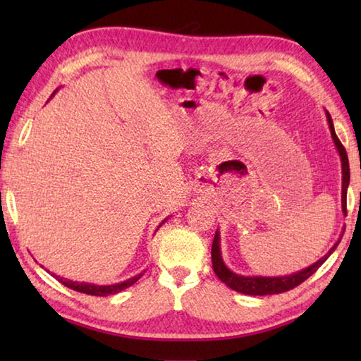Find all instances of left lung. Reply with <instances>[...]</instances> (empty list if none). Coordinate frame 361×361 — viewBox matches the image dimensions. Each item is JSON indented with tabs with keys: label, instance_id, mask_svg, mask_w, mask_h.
Here are the masks:
<instances>
[{
	"label": "left lung",
	"instance_id": "obj_1",
	"mask_svg": "<svg viewBox=\"0 0 361 361\" xmlns=\"http://www.w3.org/2000/svg\"><path fill=\"white\" fill-rule=\"evenodd\" d=\"M326 114V121H328V127L329 132H331V138L333 143L336 146V151L341 157V169H342V189H341V205H342V213L345 215V199H347V188H349V181H350V170H349V157H347V152L344 149V146L339 142L338 135L334 132V126L331 121V116H329L328 111ZM342 237V235H341ZM341 237L338 242L328 250V253L322 256L320 259H317L314 264H310L307 267L301 269V271H296L293 274H288V276H274V277H266V276H242V274H235L234 271L226 266V262L223 259L221 255V237H219V231L215 232V239H213L212 243V264H213V271L218 276V279L221 280L223 283H226L234 291L243 293V295H250V296H266V295H279V293H285L288 290H293L295 286L299 283H302L305 279H309L312 274L319 269L323 262H325L329 255H331L336 247L339 245Z\"/></svg>",
	"mask_w": 361,
	"mask_h": 361
}]
</instances>
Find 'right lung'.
<instances>
[{
  "label": "right lung",
  "instance_id": "obj_1",
  "mask_svg": "<svg viewBox=\"0 0 361 361\" xmlns=\"http://www.w3.org/2000/svg\"><path fill=\"white\" fill-rule=\"evenodd\" d=\"M59 90V89H57ZM56 90V92H57ZM54 92V94H56ZM54 94H52V97H54ZM169 219V216L164 219V221L157 226V229L161 228V226L166 223ZM156 229V231H157ZM42 267V266H41ZM49 272V271H47ZM145 272V271H143ZM143 272H140V274H137L135 277H130V279H127V280H124V282H119V283H113V285H97V283H87V282H76V280H68V279H63V277H60V276H56V274H52L54 277H56L60 283L62 285H65V286H68V288H71V290H75V291H79V293H85V295H92V296H108V295H116V293H119V291H122V290H126V288H129V286H132L133 283L137 282V280L143 276ZM51 274V272H49Z\"/></svg>",
  "mask_w": 361,
  "mask_h": 361
}]
</instances>
